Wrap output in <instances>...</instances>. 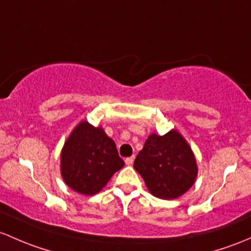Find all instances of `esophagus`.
Instances as JSON below:
<instances>
[{
    "label": "esophagus",
    "mask_w": 251,
    "mask_h": 251,
    "mask_svg": "<svg viewBox=\"0 0 251 251\" xmlns=\"http://www.w3.org/2000/svg\"><path fill=\"white\" fill-rule=\"evenodd\" d=\"M133 161H134V156L127 157V159H125V163H126V165L131 166V165H132V163H133Z\"/></svg>",
    "instance_id": "obj_1"
}]
</instances>
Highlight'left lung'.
Returning <instances> with one entry per match:
<instances>
[{
	"label": "left lung",
	"instance_id": "left-lung-1",
	"mask_svg": "<svg viewBox=\"0 0 251 251\" xmlns=\"http://www.w3.org/2000/svg\"><path fill=\"white\" fill-rule=\"evenodd\" d=\"M133 167L150 194L161 200H174L185 194L195 184L199 171L191 147L176 130L163 136L150 134Z\"/></svg>",
	"mask_w": 251,
	"mask_h": 251
}]
</instances>
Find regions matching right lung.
<instances>
[{
    "label": "right lung",
    "mask_w": 251,
    "mask_h": 251,
    "mask_svg": "<svg viewBox=\"0 0 251 251\" xmlns=\"http://www.w3.org/2000/svg\"><path fill=\"white\" fill-rule=\"evenodd\" d=\"M60 171L66 185L92 196L107 185L113 174L124 167L114 141L103 128L86 120L73 128L61 150Z\"/></svg>",
    "instance_id": "right-lung-1"
}]
</instances>
